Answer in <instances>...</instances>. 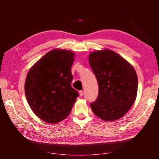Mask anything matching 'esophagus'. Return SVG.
I'll list each match as a JSON object with an SVG mask.
<instances>
[{
	"label": "esophagus",
	"instance_id": "esophagus-1",
	"mask_svg": "<svg viewBox=\"0 0 159 159\" xmlns=\"http://www.w3.org/2000/svg\"><path fill=\"white\" fill-rule=\"evenodd\" d=\"M79 95L80 97H82L83 95V90H80L79 91Z\"/></svg>",
	"mask_w": 159,
	"mask_h": 159
}]
</instances>
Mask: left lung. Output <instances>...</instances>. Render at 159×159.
Returning <instances> with one entry per match:
<instances>
[{"label": "left lung", "instance_id": "obj_1", "mask_svg": "<svg viewBox=\"0 0 159 159\" xmlns=\"http://www.w3.org/2000/svg\"><path fill=\"white\" fill-rule=\"evenodd\" d=\"M89 64L99 85L98 98L90 103L93 113L106 121L119 119L136 99L135 71L125 59L109 49L90 53Z\"/></svg>", "mask_w": 159, "mask_h": 159}]
</instances>
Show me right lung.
Instances as JSON below:
<instances>
[{
  "label": "right lung",
  "mask_w": 159,
  "mask_h": 159,
  "mask_svg": "<svg viewBox=\"0 0 159 159\" xmlns=\"http://www.w3.org/2000/svg\"><path fill=\"white\" fill-rule=\"evenodd\" d=\"M74 55L66 50H51L26 76V99L34 114L45 122L56 123L66 118L79 95L71 87Z\"/></svg>",
  "instance_id": "add662e5"
}]
</instances>
